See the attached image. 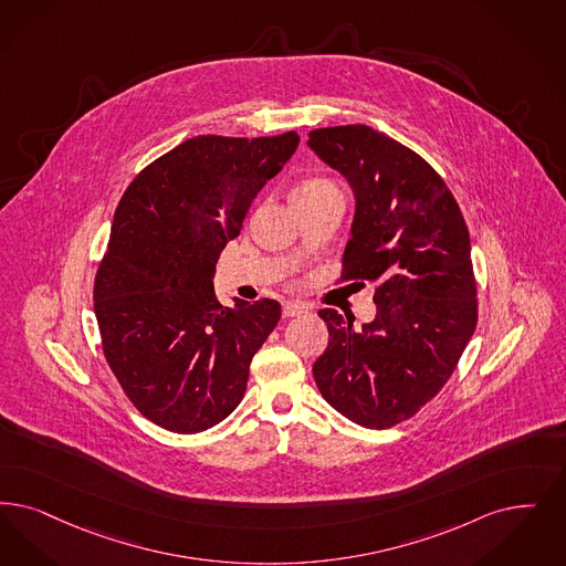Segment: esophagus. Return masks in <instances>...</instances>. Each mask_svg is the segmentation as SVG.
I'll return each instance as SVG.
<instances>
[{
    "label": "esophagus",
    "instance_id": "1",
    "mask_svg": "<svg viewBox=\"0 0 566 566\" xmlns=\"http://www.w3.org/2000/svg\"><path fill=\"white\" fill-rule=\"evenodd\" d=\"M305 312H307V307L303 303H294V301H286L282 307V314L286 317L301 316Z\"/></svg>",
    "mask_w": 566,
    "mask_h": 566
}]
</instances>
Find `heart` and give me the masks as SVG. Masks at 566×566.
Wrapping results in <instances>:
<instances>
[{"label":"heart","mask_w":566,"mask_h":566,"mask_svg":"<svg viewBox=\"0 0 566 566\" xmlns=\"http://www.w3.org/2000/svg\"><path fill=\"white\" fill-rule=\"evenodd\" d=\"M326 187H333L328 181H322V179H312V181L301 182L294 193H301V191H319V189H326Z\"/></svg>","instance_id":"1"}]
</instances>
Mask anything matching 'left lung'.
I'll use <instances>...</instances> for the list:
<instances>
[{
	"label": "left lung",
	"instance_id": "8db88e82",
	"mask_svg": "<svg viewBox=\"0 0 566 566\" xmlns=\"http://www.w3.org/2000/svg\"><path fill=\"white\" fill-rule=\"evenodd\" d=\"M307 145L354 191L343 280L377 286L363 328L319 312L328 347L314 379L343 417L384 430L430 402L474 335L470 233L449 187L402 143L356 124L312 130Z\"/></svg>",
	"mask_w": 566,
	"mask_h": 566
}]
</instances>
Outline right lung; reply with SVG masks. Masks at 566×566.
I'll use <instances>...</instances> for the list:
<instances>
[{"label":"right lung","instance_id":"add662e5","mask_svg":"<svg viewBox=\"0 0 566 566\" xmlns=\"http://www.w3.org/2000/svg\"><path fill=\"white\" fill-rule=\"evenodd\" d=\"M296 145V133L193 136L149 164L117 203L94 314L122 389L164 430H208L242 402L252 356L282 310L273 298L226 307L212 277Z\"/></svg>","mask_w":566,"mask_h":566}]
</instances>
